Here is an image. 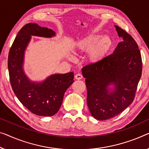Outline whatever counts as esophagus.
<instances>
[{
	"instance_id": "1",
	"label": "esophagus",
	"mask_w": 149,
	"mask_h": 149,
	"mask_svg": "<svg viewBox=\"0 0 149 149\" xmlns=\"http://www.w3.org/2000/svg\"><path fill=\"white\" fill-rule=\"evenodd\" d=\"M75 77L76 79H81L83 76H82V75L80 74H77L75 75Z\"/></svg>"
}]
</instances>
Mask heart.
<instances>
[{"label":"heart","instance_id":"heart-1","mask_svg":"<svg viewBox=\"0 0 149 149\" xmlns=\"http://www.w3.org/2000/svg\"><path fill=\"white\" fill-rule=\"evenodd\" d=\"M112 45V39L99 33H92L79 39L75 43V49L79 52H88V58L90 63H97L105 58Z\"/></svg>","mask_w":149,"mask_h":149}]
</instances>
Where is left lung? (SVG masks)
Listing matches in <instances>:
<instances>
[{
	"label": "left lung",
	"mask_w": 149,
	"mask_h": 149,
	"mask_svg": "<svg viewBox=\"0 0 149 149\" xmlns=\"http://www.w3.org/2000/svg\"><path fill=\"white\" fill-rule=\"evenodd\" d=\"M115 27L123 41L112 54L81 70L89 110L98 120L112 118L132 104L142 74V58L136 42L123 29ZM112 84L113 90L108 88Z\"/></svg>",
	"instance_id": "1"
}]
</instances>
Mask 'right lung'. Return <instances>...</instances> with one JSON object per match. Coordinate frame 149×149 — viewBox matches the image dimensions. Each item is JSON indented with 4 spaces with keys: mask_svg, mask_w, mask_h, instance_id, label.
<instances>
[{
    "mask_svg": "<svg viewBox=\"0 0 149 149\" xmlns=\"http://www.w3.org/2000/svg\"><path fill=\"white\" fill-rule=\"evenodd\" d=\"M31 35L50 38L55 33L35 23H28L21 29L8 53L10 84L15 94L26 108L38 116H52L58 112L65 91L74 81V73L51 75L41 82L31 81L23 66L25 52Z\"/></svg>",
    "mask_w": 149,
    "mask_h": 149,
    "instance_id": "add662e5",
    "label": "right lung"
}]
</instances>
